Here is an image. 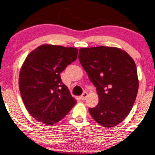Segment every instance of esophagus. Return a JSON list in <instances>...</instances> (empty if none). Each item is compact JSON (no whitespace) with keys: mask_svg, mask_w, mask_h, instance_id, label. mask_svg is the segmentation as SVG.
Returning <instances> with one entry per match:
<instances>
[{"mask_svg":"<svg viewBox=\"0 0 155 155\" xmlns=\"http://www.w3.org/2000/svg\"><path fill=\"white\" fill-rule=\"evenodd\" d=\"M87 97V93L84 92V93H83V94L80 96V98H81V100L84 101V100L86 99Z\"/></svg>","mask_w":155,"mask_h":155,"instance_id":"1","label":"esophagus"}]
</instances>
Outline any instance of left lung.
<instances>
[{
    "label": "left lung",
    "instance_id": "1",
    "mask_svg": "<svg viewBox=\"0 0 155 155\" xmlns=\"http://www.w3.org/2000/svg\"><path fill=\"white\" fill-rule=\"evenodd\" d=\"M79 60L96 87L99 101L89 108L93 118L104 127H113L126 118L133 107L138 79L134 60L115 47L82 48Z\"/></svg>",
    "mask_w": 155,
    "mask_h": 155
}]
</instances>
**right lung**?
<instances>
[{
	"instance_id": "obj_1",
	"label": "right lung",
	"mask_w": 155,
	"mask_h": 155,
	"mask_svg": "<svg viewBox=\"0 0 155 155\" xmlns=\"http://www.w3.org/2000/svg\"><path fill=\"white\" fill-rule=\"evenodd\" d=\"M78 51L42 45L31 52L23 62L19 76L20 94L25 108L37 121L54 124L76 104L60 73L76 60Z\"/></svg>"
}]
</instances>
